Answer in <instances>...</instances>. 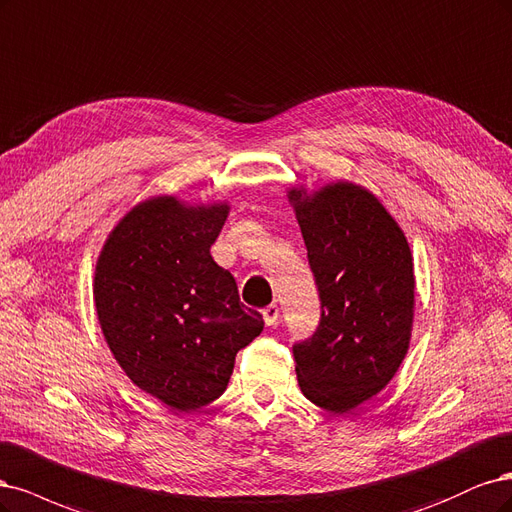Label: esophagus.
Returning a JSON list of instances; mask_svg holds the SVG:
<instances>
[{"label": "esophagus", "instance_id": "obj_1", "mask_svg": "<svg viewBox=\"0 0 512 512\" xmlns=\"http://www.w3.org/2000/svg\"><path fill=\"white\" fill-rule=\"evenodd\" d=\"M278 317H280V310L276 304H270L263 308V321H266L268 327H274L278 323Z\"/></svg>", "mask_w": 512, "mask_h": 512}]
</instances>
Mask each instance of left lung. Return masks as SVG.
Listing matches in <instances>:
<instances>
[{
  "instance_id": "8db88e82",
  "label": "left lung",
  "mask_w": 512,
  "mask_h": 512,
  "mask_svg": "<svg viewBox=\"0 0 512 512\" xmlns=\"http://www.w3.org/2000/svg\"><path fill=\"white\" fill-rule=\"evenodd\" d=\"M321 300L317 332L293 344L306 398L344 415L385 389L406 357L415 274L400 225L353 183L289 191Z\"/></svg>"
}]
</instances>
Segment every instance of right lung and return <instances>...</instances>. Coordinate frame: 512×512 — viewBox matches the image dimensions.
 I'll return each instance as SVG.
<instances>
[{"label":"right lung","instance_id":"right-lung-1","mask_svg":"<svg viewBox=\"0 0 512 512\" xmlns=\"http://www.w3.org/2000/svg\"><path fill=\"white\" fill-rule=\"evenodd\" d=\"M227 212L153 197L112 229L95 266V308L114 359L131 383L180 412L217 400L236 353L263 329L210 255Z\"/></svg>","mask_w":512,"mask_h":512}]
</instances>
